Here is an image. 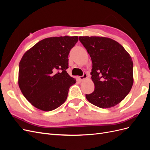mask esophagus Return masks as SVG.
I'll return each mask as SVG.
<instances>
[{
	"label": "esophagus",
	"mask_w": 150,
	"mask_h": 150,
	"mask_svg": "<svg viewBox=\"0 0 150 150\" xmlns=\"http://www.w3.org/2000/svg\"><path fill=\"white\" fill-rule=\"evenodd\" d=\"M87 77H88V75H87V73H86V72H84V73H83V76H79V79H81V80H83V79H86V78H87Z\"/></svg>",
	"instance_id": "34e87169"
}]
</instances>
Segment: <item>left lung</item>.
Segmentation results:
<instances>
[{
    "label": "left lung",
    "instance_id": "obj_1",
    "mask_svg": "<svg viewBox=\"0 0 150 150\" xmlns=\"http://www.w3.org/2000/svg\"><path fill=\"white\" fill-rule=\"evenodd\" d=\"M80 42L93 62L91 72L94 91L86 94L94 105L109 108L120 103L128 94L133 84V62L121 44L110 38L84 36Z\"/></svg>",
    "mask_w": 150,
    "mask_h": 150
}]
</instances>
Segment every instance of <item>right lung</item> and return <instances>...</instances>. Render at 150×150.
<instances>
[{
	"instance_id": "1",
	"label": "right lung",
	"mask_w": 150,
	"mask_h": 150,
	"mask_svg": "<svg viewBox=\"0 0 150 150\" xmlns=\"http://www.w3.org/2000/svg\"><path fill=\"white\" fill-rule=\"evenodd\" d=\"M78 41V36L46 38L22 56L19 66V86L34 107L52 111L66 100L69 88L76 83L66 72L68 56Z\"/></svg>"
}]
</instances>
